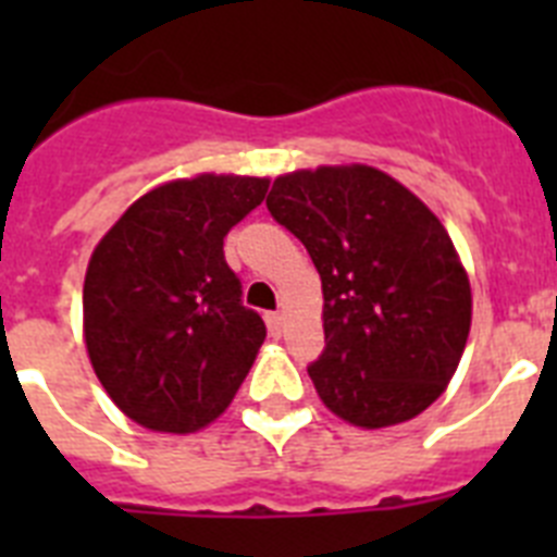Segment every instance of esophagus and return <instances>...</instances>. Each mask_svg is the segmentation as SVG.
Segmentation results:
<instances>
[{
	"instance_id": "34e87169",
	"label": "esophagus",
	"mask_w": 557,
	"mask_h": 557,
	"mask_svg": "<svg viewBox=\"0 0 557 557\" xmlns=\"http://www.w3.org/2000/svg\"><path fill=\"white\" fill-rule=\"evenodd\" d=\"M264 321H268V329L273 337H282L284 334V314L282 312H268L264 314Z\"/></svg>"
}]
</instances>
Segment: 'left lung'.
<instances>
[{
  "label": "left lung",
  "mask_w": 557,
  "mask_h": 557,
  "mask_svg": "<svg viewBox=\"0 0 557 557\" xmlns=\"http://www.w3.org/2000/svg\"><path fill=\"white\" fill-rule=\"evenodd\" d=\"M268 209L312 256L326 348L307 368L337 418L405 424L446 391L471 329V284L430 206L368 164L278 175Z\"/></svg>",
  "instance_id": "8db88e82"
}]
</instances>
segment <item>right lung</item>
<instances>
[{"label":"right lung","mask_w":557,"mask_h":557,"mask_svg":"<svg viewBox=\"0 0 557 557\" xmlns=\"http://www.w3.org/2000/svg\"><path fill=\"white\" fill-rule=\"evenodd\" d=\"M270 178L200 172L133 200L88 259L83 339L100 385L131 421L189 435L218 421L264 343L223 239Z\"/></svg>","instance_id":"right-lung-1"}]
</instances>
